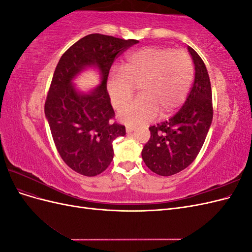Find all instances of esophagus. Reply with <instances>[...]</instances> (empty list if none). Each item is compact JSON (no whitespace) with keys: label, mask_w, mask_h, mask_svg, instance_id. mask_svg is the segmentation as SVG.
I'll use <instances>...</instances> for the list:
<instances>
[{"label":"esophagus","mask_w":252,"mask_h":252,"mask_svg":"<svg viewBox=\"0 0 252 252\" xmlns=\"http://www.w3.org/2000/svg\"><path fill=\"white\" fill-rule=\"evenodd\" d=\"M134 130H135V127H133V126H127L126 127V132L127 133H130V132H132Z\"/></svg>","instance_id":"1"}]
</instances>
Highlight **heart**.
Listing matches in <instances>:
<instances>
[{
	"instance_id": "1",
	"label": "heart",
	"mask_w": 252,
	"mask_h": 252,
	"mask_svg": "<svg viewBox=\"0 0 252 252\" xmlns=\"http://www.w3.org/2000/svg\"><path fill=\"white\" fill-rule=\"evenodd\" d=\"M193 63L184 50L149 46L128 55L123 69L112 68L106 88L116 109L131 100L135 86L140 96L119 112L126 124L140 125L154 119L158 112L168 117L184 103L193 80Z\"/></svg>"
}]
</instances>
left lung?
Segmentation results:
<instances>
[{
  "label": "left lung",
  "mask_w": 252,
  "mask_h": 252,
  "mask_svg": "<svg viewBox=\"0 0 252 252\" xmlns=\"http://www.w3.org/2000/svg\"><path fill=\"white\" fill-rule=\"evenodd\" d=\"M194 63V82L182 108L162 123L149 127L150 139L142 150L148 168L162 177L178 173L191 164L205 142L212 122L210 79L201 57L188 47Z\"/></svg>",
  "instance_id": "left-lung-1"
}]
</instances>
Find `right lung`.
Returning <instances> with one entry per match:
<instances>
[{
  "label": "right lung",
  "instance_id": "obj_1",
  "mask_svg": "<svg viewBox=\"0 0 252 252\" xmlns=\"http://www.w3.org/2000/svg\"><path fill=\"white\" fill-rule=\"evenodd\" d=\"M138 43L88 34L68 48L56 67L45 102V116L60 157L85 177H94L107 169L113 158L112 142L126 134L125 126L113 121L106 80L114 60ZM90 65L100 69L102 83L90 94H79L72 80Z\"/></svg>",
  "mask_w": 252,
  "mask_h": 252
}]
</instances>
